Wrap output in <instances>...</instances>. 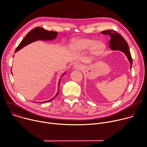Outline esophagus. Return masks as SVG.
<instances>
[{
	"label": "esophagus",
	"mask_w": 147,
	"mask_h": 147,
	"mask_svg": "<svg viewBox=\"0 0 147 147\" xmlns=\"http://www.w3.org/2000/svg\"><path fill=\"white\" fill-rule=\"evenodd\" d=\"M74 70H81L82 69V66L80 64H76L73 66Z\"/></svg>",
	"instance_id": "obj_1"
}]
</instances>
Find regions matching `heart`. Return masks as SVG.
I'll use <instances>...</instances> for the list:
<instances>
[{"label": "heart", "instance_id": "obj_1", "mask_svg": "<svg viewBox=\"0 0 147 147\" xmlns=\"http://www.w3.org/2000/svg\"><path fill=\"white\" fill-rule=\"evenodd\" d=\"M105 47L102 42H97L92 38L74 39L70 45V49L74 52H81L90 49V53L94 57L100 55L105 49Z\"/></svg>", "mask_w": 147, "mask_h": 147}]
</instances>
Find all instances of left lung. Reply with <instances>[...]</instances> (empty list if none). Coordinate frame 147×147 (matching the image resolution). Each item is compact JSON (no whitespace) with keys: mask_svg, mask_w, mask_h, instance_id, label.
Listing matches in <instances>:
<instances>
[{"mask_svg":"<svg viewBox=\"0 0 147 147\" xmlns=\"http://www.w3.org/2000/svg\"><path fill=\"white\" fill-rule=\"evenodd\" d=\"M101 33L104 35H109L111 37L109 48L112 51H120L123 52L126 56L131 69L133 61L131 56L128 44L125 40L117 32L113 30H106L102 31Z\"/></svg>","mask_w":147,"mask_h":147,"instance_id":"8db88e82","label":"left lung"}]
</instances>
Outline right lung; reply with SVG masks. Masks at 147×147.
Returning a JSON list of instances; mask_svg holds the SVG:
<instances>
[{"label":"right lung","mask_w":147,"mask_h":147,"mask_svg":"<svg viewBox=\"0 0 147 147\" xmlns=\"http://www.w3.org/2000/svg\"><path fill=\"white\" fill-rule=\"evenodd\" d=\"M57 35V32H55V31H47L42 28L41 27H36L33 30H32L31 31H30L27 35L26 36V37L22 40V41L21 42L20 44L18 45V46L17 47L15 53H16L17 51H18L19 50H20L21 49H22L23 48H24V47L27 46V45L34 42L36 40H44V41H47V40H54L56 38ZM65 74H66V72L63 73L62 75L61 76V77L62 76H63ZM61 80V78H60L59 81V84H58V91L57 94H56V95L52 98V99L48 100H46L44 102H48L51 101L52 99H53L54 98H55L59 94V84Z\"/></svg>","instance_id":"obj_1"}]
</instances>
